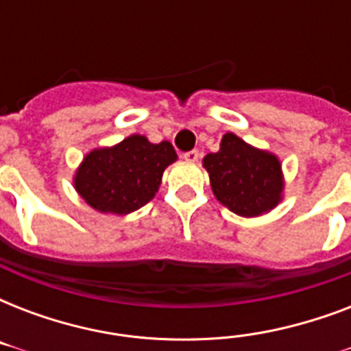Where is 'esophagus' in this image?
I'll use <instances>...</instances> for the list:
<instances>
[{
    "label": "esophagus",
    "mask_w": 351,
    "mask_h": 351,
    "mask_svg": "<svg viewBox=\"0 0 351 351\" xmlns=\"http://www.w3.org/2000/svg\"><path fill=\"white\" fill-rule=\"evenodd\" d=\"M198 158H200V153H198L197 149H193L189 153H184V160L186 162H198Z\"/></svg>",
    "instance_id": "1"
}]
</instances>
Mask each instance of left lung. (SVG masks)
I'll return each instance as SVG.
<instances>
[{"mask_svg":"<svg viewBox=\"0 0 351 351\" xmlns=\"http://www.w3.org/2000/svg\"><path fill=\"white\" fill-rule=\"evenodd\" d=\"M211 189L222 206L251 219L269 213L282 200L284 175L277 154L226 132L217 153L204 156Z\"/></svg>","mask_w":351,"mask_h":351,"instance_id":"1","label":"left lung"}]
</instances>
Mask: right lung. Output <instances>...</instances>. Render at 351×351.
<instances>
[{
  "label": "right lung",
  "instance_id": "obj_1",
  "mask_svg": "<svg viewBox=\"0 0 351 351\" xmlns=\"http://www.w3.org/2000/svg\"><path fill=\"white\" fill-rule=\"evenodd\" d=\"M176 158L167 140L151 143L142 134H131L85 154L74 173V189L100 213L129 215L153 200L165 167Z\"/></svg>",
  "mask_w": 351,
  "mask_h": 351
}]
</instances>
